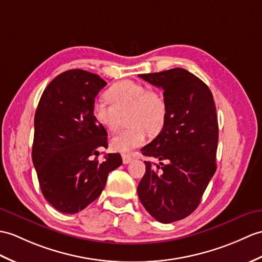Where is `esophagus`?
<instances>
[{"mask_svg": "<svg viewBox=\"0 0 262 262\" xmlns=\"http://www.w3.org/2000/svg\"><path fill=\"white\" fill-rule=\"evenodd\" d=\"M133 161V156L132 155H123V162L124 164H128Z\"/></svg>", "mask_w": 262, "mask_h": 262, "instance_id": "obj_1", "label": "esophagus"}]
</instances>
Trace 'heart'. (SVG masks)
<instances>
[{"mask_svg": "<svg viewBox=\"0 0 262 262\" xmlns=\"http://www.w3.org/2000/svg\"><path fill=\"white\" fill-rule=\"evenodd\" d=\"M106 98L96 100L91 114L102 128L115 132L118 128L120 115L128 113V129L118 133L112 139V147L120 153H130L145 144L148 132L156 134L163 129L167 117V106L164 97L145 84L123 80L113 84L106 91Z\"/></svg>", "mask_w": 262, "mask_h": 262, "instance_id": "obj_1", "label": "heart"}]
</instances>
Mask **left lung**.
<instances>
[{
	"label": "left lung",
	"instance_id": "left-lung-1",
	"mask_svg": "<svg viewBox=\"0 0 262 262\" xmlns=\"http://www.w3.org/2000/svg\"><path fill=\"white\" fill-rule=\"evenodd\" d=\"M164 90L167 106L165 125L153 142L141 149L155 157L137 187L138 198L155 220L171 223L195 210L216 169L219 126L211 90L191 72L174 68L139 75Z\"/></svg>",
	"mask_w": 262,
	"mask_h": 262
}]
</instances>
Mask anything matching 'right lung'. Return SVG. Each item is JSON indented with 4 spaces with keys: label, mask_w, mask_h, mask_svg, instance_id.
<instances>
[{
    "label": "right lung",
    "mask_w": 262,
    "mask_h": 262,
    "mask_svg": "<svg viewBox=\"0 0 262 262\" xmlns=\"http://www.w3.org/2000/svg\"><path fill=\"white\" fill-rule=\"evenodd\" d=\"M106 84L88 71H64L48 84L36 108L32 161L42 194L62 213L94 202L108 173L123 163L118 153L97 160L98 148L107 147V132L96 123L91 106Z\"/></svg>",
    "instance_id": "obj_1"
}]
</instances>
